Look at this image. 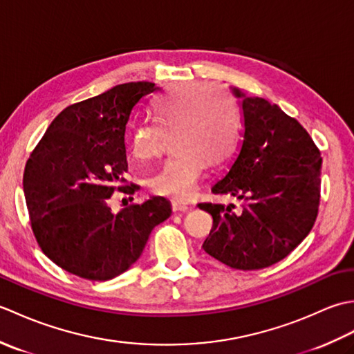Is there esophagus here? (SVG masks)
Returning a JSON list of instances; mask_svg holds the SVG:
<instances>
[{
	"mask_svg": "<svg viewBox=\"0 0 354 354\" xmlns=\"http://www.w3.org/2000/svg\"><path fill=\"white\" fill-rule=\"evenodd\" d=\"M171 209L175 213H179V212H190L192 209V205L190 204H185V202H181V201H171Z\"/></svg>",
	"mask_w": 354,
	"mask_h": 354,
	"instance_id": "esophagus-1",
	"label": "esophagus"
}]
</instances>
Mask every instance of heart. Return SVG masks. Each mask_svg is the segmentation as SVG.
<instances>
[{
	"label": "heart",
	"instance_id": "1",
	"mask_svg": "<svg viewBox=\"0 0 354 354\" xmlns=\"http://www.w3.org/2000/svg\"><path fill=\"white\" fill-rule=\"evenodd\" d=\"M155 123L133 127L132 155L150 160L161 152L164 133L175 149L149 178L152 190L173 199H189L196 192L207 167L228 155L234 141L237 112L228 93L205 84L175 85L152 106Z\"/></svg>",
	"mask_w": 354,
	"mask_h": 354
}]
</instances>
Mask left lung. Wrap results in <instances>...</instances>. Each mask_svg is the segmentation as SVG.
<instances>
[{
    "mask_svg": "<svg viewBox=\"0 0 354 354\" xmlns=\"http://www.w3.org/2000/svg\"><path fill=\"white\" fill-rule=\"evenodd\" d=\"M240 99L243 131L230 169L212 192L231 194L234 205L198 204L213 216L204 251L242 270L283 260L309 234L319 207L321 153L295 118L261 97Z\"/></svg>",
    "mask_w": 354,
    "mask_h": 354,
    "instance_id": "8db88e82",
    "label": "left lung"
}]
</instances>
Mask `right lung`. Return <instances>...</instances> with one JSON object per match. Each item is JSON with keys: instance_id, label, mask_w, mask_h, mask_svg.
I'll return each mask as SVG.
<instances>
[{"instance_id": "1", "label": "right lung", "mask_w": 354, "mask_h": 354, "mask_svg": "<svg viewBox=\"0 0 354 354\" xmlns=\"http://www.w3.org/2000/svg\"><path fill=\"white\" fill-rule=\"evenodd\" d=\"M156 89L150 82L117 85L59 114L24 170L32 230L42 252L86 280H111L129 269L150 232L169 219L170 202L152 196L120 213L109 207L127 171L124 133L140 102Z\"/></svg>"}]
</instances>
